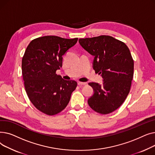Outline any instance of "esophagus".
Returning <instances> with one entry per match:
<instances>
[{
  "instance_id": "1",
  "label": "esophagus",
  "mask_w": 155,
  "mask_h": 155,
  "mask_svg": "<svg viewBox=\"0 0 155 155\" xmlns=\"http://www.w3.org/2000/svg\"><path fill=\"white\" fill-rule=\"evenodd\" d=\"M86 84H87V83H85V82H78V85L79 86H81V85H85Z\"/></svg>"
}]
</instances>
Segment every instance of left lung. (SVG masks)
Segmentation results:
<instances>
[{
    "mask_svg": "<svg viewBox=\"0 0 155 155\" xmlns=\"http://www.w3.org/2000/svg\"><path fill=\"white\" fill-rule=\"evenodd\" d=\"M80 45L94 56L93 68L103 83H88L94 91L88 99L94 110L107 114L118 109L129 93L134 73V61L128 47L110 36L80 38Z\"/></svg>",
    "mask_w": 155,
    "mask_h": 155,
    "instance_id": "obj_1",
    "label": "left lung"
}]
</instances>
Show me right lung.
<instances>
[{
  "label": "right lung",
  "instance_id": "add662e5",
  "mask_svg": "<svg viewBox=\"0 0 155 155\" xmlns=\"http://www.w3.org/2000/svg\"><path fill=\"white\" fill-rule=\"evenodd\" d=\"M78 38L45 36L32 40L22 59L24 87L30 101L45 114L53 116L67 107L77 85L56 73L62 67L63 55Z\"/></svg>",
  "mask_w": 155,
  "mask_h": 155
}]
</instances>
